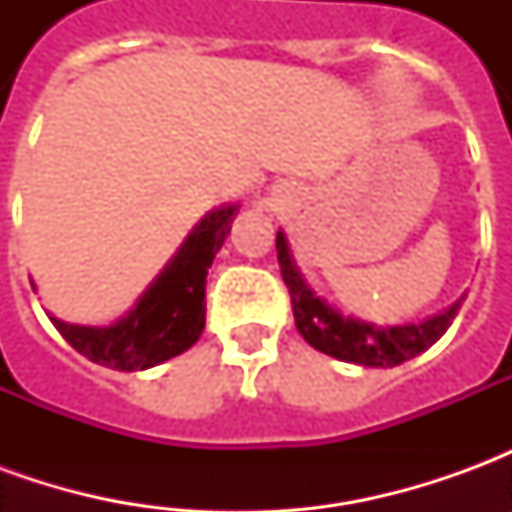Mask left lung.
<instances>
[{"instance_id":"obj_1","label":"left lung","mask_w":512,"mask_h":512,"mask_svg":"<svg viewBox=\"0 0 512 512\" xmlns=\"http://www.w3.org/2000/svg\"><path fill=\"white\" fill-rule=\"evenodd\" d=\"M277 260L282 268V279L290 290L293 318H296V329L301 332V337L315 351H323V354L343 359V362H354V365L395 367L400 362L414 359L422 351H428L430 345L450 329L452 318L461 310V301H455L450 310L433 315L428 321L381 329L376 323L340 315L326 301L318 299L301 277L299 266L293 263L288 238L282 230L277 233Z\"/></svg>"}]
</instances>
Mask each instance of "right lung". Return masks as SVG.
<instances>
[{"instance_id": "1", "label": "right lung", "mask_w": 512, "mask_h": 512, "mask_svg": "<svg viewBox=\"0 0 512 512\" xmlns=\"http://www.w3.org/2000/svg\"><path fill=\"white\" fill-rule=\"evenodd\" d=\"M235 211L238 205H224L208 213L126 318L112 326H76L51 315V323L90 362L123 373L189 351L205 329V277L230 235Z\"/></svg>"}]
</instances>
